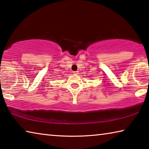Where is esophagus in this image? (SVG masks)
Returning a JSON list of instances; mask_svg holds the SVG:
<instances>
[{
    "instance_id": "esophagus-1",
    "label": "esophagus",
    "mask_w": 149,
    "mask_h": 149,
    "mask_svg": "<svg viewBox=\"0 0 149 149\" xmlns=\"http://www.w3.org/2000/svg\"><path fill=\"white\" fill-rule=\"evenodd\" d=\"M73 73H74V74L77 75V74H79V72H78V71H74V72H73Z\"/></svg>"
}]
</instances>
